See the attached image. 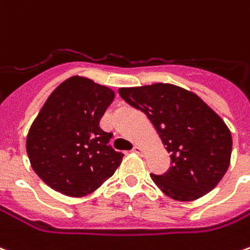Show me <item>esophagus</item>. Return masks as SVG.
<instances>
[{"mask_svg": "<svg viewBox=\"0 0 250 250\" xmlns=\"http://www.w3.org/2000/svg\"><path fill=\"white\" fill-rule=\"evenodd\" d=\"M132 151H134V153H137V154H141L143 150L139 145H135V146H134V149H132Z\"/></svg>", "mask_w": 250, "mask_h": 250, "instance_id": "1", "label": "esophagus"}]
</instances>
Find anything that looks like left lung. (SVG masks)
Segmentation results:
<instances>
[{"label":"left lung","instance_id":"1","mask_svg":"<svg viewBox=\"0 0 250 250\" xmlns=\"http://www.w3.org/2000/svg\"><path fill=\"white\" fill-rule=\"evenodd\" d=\"M119 95L153 123L170 153L165 174H150L167 196L192 202L214 189L230 165L231 132L218 113L191 90L172 83L120 88Z\"/></svg>","mask_w":250,"mask_h":250}]
</instances>
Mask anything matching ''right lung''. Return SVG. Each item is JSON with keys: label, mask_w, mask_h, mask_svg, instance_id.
Segmentation results:
<instances>
[{"label": "right lung", "mask_w": 250, "mask_h": 250, "mask_svg": "<svg viewBox=\"0 0 250 250\" xmlns=\"http://www.w3.org/2000/svg\"><path fill=\"white\" fill-rule=\"evenodd\" d=\"M115 92L90 78L73 76L54 89L27 135L35 173L55 191L81 198L111 177L123 160L108 145L112 134L100 119Z\"/></svg>", "instance_id": "right-lung-1"}]
</instances>
